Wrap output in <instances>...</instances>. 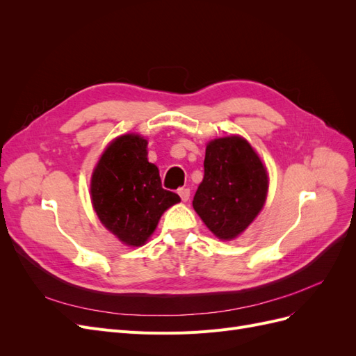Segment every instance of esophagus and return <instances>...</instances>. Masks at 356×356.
I'll use <instances>...</instances> for the list:
<instances>
[{
    "label": "esophagus",
    "instance_id": "esophagus-1",
    "mask_svg": "<svg viewBox=\"0 0 356 356\" xmlns=\"http://www.w3.org/2000/svg\"><path fill=\"white\" fill-rule=\"evenodd\" d=\"M178 195L182 202H187L190 199V188H186V187L178 188Z\"/></svg>",
    "mask_w": 356,
    "mask_h": 356
}]
</instances>
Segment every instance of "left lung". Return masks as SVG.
I'll list each match as a JSON object with an SVG mask.
<instances>
[{
	"label": "left lung",
	"mask_w": 356,
	"mask_h": 356,
	"mask_svg": "<svg viewBox=\"0 0 356 356\" xmlns=\"http://www.w3.org/2000/svg\"><path fill=\"white\" fill-rule=\"evenodd\" d=\"M203 181L193 208L220 239L239 236L261 211L268 181L260 157L241 136L211 141L204 153Z\"/></svg>",
	"instance_id": "obj_1"
}]
</instances>
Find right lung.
<instances>
[{
  "label": "right lung",
  "mask_w": 356,
  "mask_h": 356,
  "mask_svg": "<svg viewBox=\"0 0 356 356\" xmlns=\"http://www.w3.org/2000/svg\"><path fill=\"white\" fill-rule=\"evenodd\" d=\"M90 195L101 222L131 246L143 245L161 213L181 200L161 187L157 166L147 159V141L134 134L106 147L95 168Z\"/></svg>",
  "instance_id": "1"
}]
</instances>
